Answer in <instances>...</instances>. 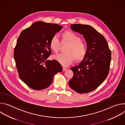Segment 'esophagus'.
Masks as SVG:
<instances>
[{"instance_id":"obj_1","label":"esophagus","mask_w":125,"mask_h":125,"mask_svg":"<svg viewBox=\"0 0 125 125\" xmlns=\"http://www.w3.org/2000/svg\"><path fill=\"white\" fill-rule=\"evenodd\" d=\"M66 70H67V68H66L65 67H63V71H65Z\"/></svg>"}]
</instances>
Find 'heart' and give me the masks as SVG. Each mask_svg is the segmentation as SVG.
<instances>
[{"mask_svg": "<svg viewBox=\"0 0 125 125\" xmlns=\"http://www.w3.org/2000/svg\"><path fill=\"white\" fill-rule=\"evenodd\" d=\"M61 42L67 43L65 53L54 56L53 58L64 66H67L76 59L77 61L83 59L86 54V46L81 41V38L73 31L67 30L62 33ZM50 48L54 53H57L60 49L61 43L56 35H53L49 41Z\"/></svg>", "mask_w": 125, "mask_h": 125, "instance_id": "b5f03b06", "label": "heart"}]
</instances>
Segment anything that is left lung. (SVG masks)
Returning a JSON list of instances; mask_svg holds the SVG:
<instances>
[{
    "instance_id": "obj_1",
    "label": "left lung",
    "mask_w": 125,
    "mask_h": 125,
    "mask_svg": "<svg viewBox=\"0 0 125 125\" xmlns=\"http://www.w3.org/2000/svg\"><path fill=\"white\" fill-rule=\"evenodd\" d=\"M71 29L83 35L87 44L86 54L78 65L71 68L74 76L70 87L80 94L88 93L98 87L107 77L111 53L105 38L93 27L72 24Z\"/></svg>"
}]
</instances>
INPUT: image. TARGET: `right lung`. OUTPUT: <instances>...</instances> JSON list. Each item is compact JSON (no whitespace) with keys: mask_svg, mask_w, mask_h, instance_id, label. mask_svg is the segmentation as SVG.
Here are the masks:
<instances>
[{"mask_svg":"<svg viewBox=\"0 0 125 125\" xmlns=\"http://www.w3.org/2000/svg\"><path fill=\"white\" fill-rule=\"evenodd\" d=\"M62 26L42 21L24 30L17 40L14 58L20 79L35 90L48 87L53 77L62 71L55 60H48L51 53L49 41Z\"/></svg>","mask_w":125,"mask_h":125,"instance_id":"1","label":"right lung"}]
</instances>
